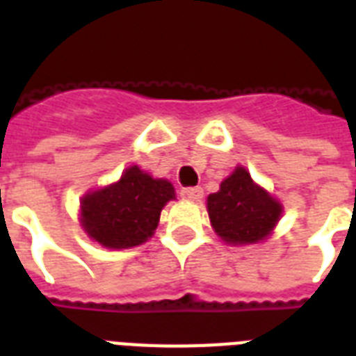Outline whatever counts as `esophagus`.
Returning <instances> with one entry per match:
<instances>
[{
	"instance_id": "esophagus-1",
	"label": "esophagus",
	"mask_w": 356,
	"mask_h": 356,
	"mask_svg": "<svg viewBox=\"0 0 356 356\" xmlns=\"http://www.w3.org/2000/svg\"><path fill=\"white\" fill-rule=\"evenodd\" d=\"M181 197L188 201H200L203 197V188L200 186H188V188L181 190Z\"/></svg>"
}]
</instances>
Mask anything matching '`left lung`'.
<instances>
[{"mask_svg":"<svg viewBox=\"0 0 356 356\" xmlns=\"http://www.w3.org/2000/svg\"><path fill=\"white\" fill-rule=\"evenodd\" d=\"M212 229L223 242L242 245L270 236L282 214V205L254 183L245 168L236 166L216 194L207 197Z\"/></svg>","mask_w":356,"mask_h":356,"instance_id":"left-lung-1","label":"left lung"}]
</instances>
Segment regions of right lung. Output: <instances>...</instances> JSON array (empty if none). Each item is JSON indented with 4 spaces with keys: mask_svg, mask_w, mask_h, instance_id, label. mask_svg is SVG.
<instances>
[{
    "mask_svg": "<svg viewBox=\"0 0 356 356\" xmlns=\"http://www.w3.org/2000/svg\"><path fill=\"white\" fill-rule=\"evenodd\" d=\"M170 200H175L170 181L153 179L138 166H131L118 183L88 192L81 200V225L103 248H134L153 236Z\"/></svg>",
    "mask_w": 356,
    "mask_h": 356,
    "instance_id": "obj_1",
    "label": "right lung"
}]
</instances>
